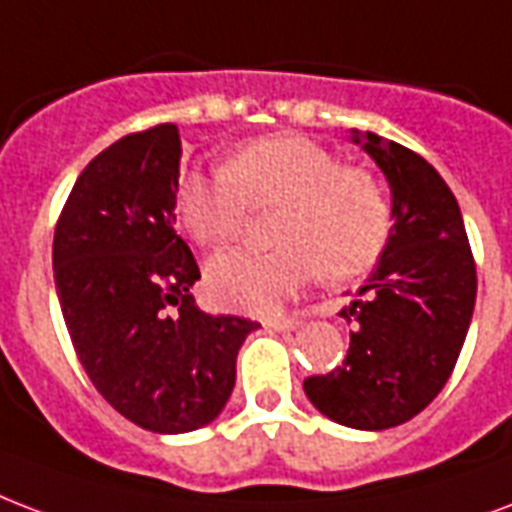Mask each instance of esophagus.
<instances>
[{
	"instance_id": "esophagus-1",
	"label": "esophagus",
	"mask_w": 512,
	"mask_h": 512,
	"mask_svg": "<svg viewBox=\"0 0 512 512\" xmlns=\"http://www.w3.org/2000/svg\"><path fill=\"white\" fill-rule=\"evenodd\" d=\"M263 325L276 330V333H290V330H298L300 322L298 319H265Z\"/></svg>"
}]
</instances>
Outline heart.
<instances>
[{
  "instance_id": "1",
  "label": "heart",
  "mask_w": 512,
  "mask_h": 512,
  "mask_svg": "<svg viewBox=\"0 0 512 512\" xmlns=\"http://www.w3.org/2000/svg\"><path fill=\"white\" fill-rule=\"evenodd\" d=\"M268 249H230L209 260L206 282L222 306L268 314L319 271L346 282L381 260L392 214L384 190L362 169L300 134L241 144L225 166L179 174L177 212L195 241L225 247L244 230L249 206H276Z\"/></svg>"
}]
</instances>
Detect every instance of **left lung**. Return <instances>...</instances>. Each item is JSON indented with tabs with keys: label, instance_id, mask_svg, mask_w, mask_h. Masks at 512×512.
Masks as SVG:
<instances>
[{
	"label": "left lung",
	"instance_id": "obj_1",
	"mask_svg": "<svg viewBox=\"0 0 512 512\" xmlns=\"http://www.w3.org/2000/svg\"><path fill=\"white\" fill-rule=\"evenodd\" d=\"M392 193V236L376 271L343 308L354 322L343 368L303 381L322 416L351 429L411 421L446 386L475 308L473 252L451 187L421 155L351 131Z\"/></svg>",
	"mask_w": 512,
	"mask_h": 512
}]
</instances>
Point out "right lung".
<instances>
[{
  "instance_id": "add662e5",
  "label": "right lung",
  "mask_w": 512,
  "mask_h": 512,
  "mask_svg": "<svg viewBox=\"0 0 512 512\" xmlns=\"http://www.w3.org/2000/svg\"><path fill=\"white\" fill-rule=\"evenodd\" d=\"M182 142L174 123L128 134L74 182L53 239V279L74 351L117 413L182 435L212 424L257 322L195 306L198 263L177 236Z\"/></svg>"
}]
</instances>
